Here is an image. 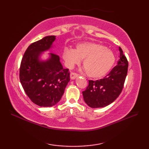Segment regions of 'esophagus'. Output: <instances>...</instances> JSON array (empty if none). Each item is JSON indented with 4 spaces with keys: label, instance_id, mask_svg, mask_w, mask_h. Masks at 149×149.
<instances>
[{
    "label": "esophagus",
    "instance_id": "34e87169",
    "mask_svg": "<svg viewBox=\"0 0 149 149\" xmlns=\"http://www.w3.org/2000/svg\"><path fill=\"white\" fill-rule=\"evenodd\" d=\"M78 77V74L75 72H71L70 73V78L71 79H75V78Z\"/></svg>",
    "mask_w": 149,
    "mask_h": 149
}]
</instances>
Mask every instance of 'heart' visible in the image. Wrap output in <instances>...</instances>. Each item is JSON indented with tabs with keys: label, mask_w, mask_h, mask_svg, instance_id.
<instances>
[{
	"label": "heart",
	"mask_w": 149,
	"mask_h": 149,
	"mask_svg": "<svg viewBox=\"0 0 149 149\" xmlns=\"http://www.w3.org/2000/svg\"><path fill=\"white\" fill-rule=\"evenodd\" d=\"M66 66L72 68L83 60V66L88 77L100 79L108 74L115 62L110 49L102 44L86 42L78 44L75 50L66 49L64 53Z\"/></svg>",
	"instance_id": "obj_1"
}]
</instances>
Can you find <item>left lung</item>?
<instances>
[{"instance_id": "obj_1", "label": "left lung", "mask_w": 149, "mask_h": 149, "mask_svg": "<svg viewBox=\"0 0 149 149\" xmlns=\"http://www.w3.org/2000/svg\"><path fill=\"white\" fill-rule=\"evenodd\" d=\"M120 59L106 76L97 81L89 80L83 91L84 102L92 108L104 107L114 102L121 93L127 74L128 61L119 47Z\"/></svg>"}]
</instances>
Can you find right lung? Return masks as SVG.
<instances>
[{
    "label": "right lung",
    "mask_w": 149,
    "mask_h": 149,
    "mask_svg": "<svg viewBox=\"0 0 149 149\" xmlns=\"http://www.w3.org/2000/svg\"><path fill=\"white\" fill-rule=\"evenodd\" d=\"M56 36H48L31 43L22 59L20 81L31 100L41 107L56 105L61 99L70 81L68 68L64 69L59 56L50 54V58L40 61L41 52L49 50Z\"/></svg>",
    "instance_id": "right-lung-1"
}]
</instances>
